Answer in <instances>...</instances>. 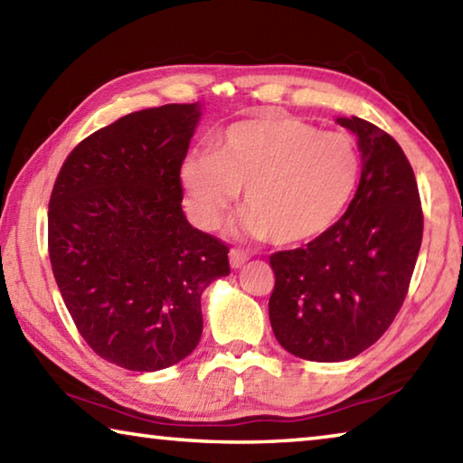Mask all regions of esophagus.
Wrapping results in <instances>:
<instances>
[{"mask_svg":"<svg viewBox=\"0 0 463 463\" xmlns=\"http://www.w3.org/2000/svg\"><path fill=\"white\" fill-rule=\"evenodd\" d=\"M229 260H231V268L239 269L249 261V253H245V250H241V249H231Z\"/></svg>","mask_w":463,"mask_h":463,"instance_id":"1","label":"esophagus"}]
</instances>
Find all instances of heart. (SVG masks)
I'll return each mask as SVG.
<instances>
[{"label":"heart","mask_w":463,"mask_h":463,"mask_svg":"<svg viewBox=\"0 0 463 463\" xmlns=\"http://www.w3.org/2000/svg\"><path fill=\"white\" fill-rule=\"evenodd\" d=\"M359 151L345 132L268 116L237 122L210 155H192L179 179L185 210L214 231L242 187V231L296 245L318 237L347 210L359 179Z\"/></svg>","instance_id":"obj_1"}]
</instances>
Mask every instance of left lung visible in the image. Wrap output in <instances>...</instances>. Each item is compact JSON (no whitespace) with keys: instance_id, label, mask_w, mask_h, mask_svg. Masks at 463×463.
Instances as JSON below:
<instances>
[{"instance_id":"1","label":"left lung","mask_w":463,"mask_h":463,"mask_svg":"<svg viewBox=\"0 0 463 463\" xmlns=\"http://www.w3.org/2000/svg\"><path fill=\"white\" fill-rule=\"evenodd\" d=\"M357 135L362 179L347 213L307 247L269 257V320L281 347L308 362H345L388 331L422 241L417 179L401 145L375 124L336 118Z\"/></svg>"}]
</instances>
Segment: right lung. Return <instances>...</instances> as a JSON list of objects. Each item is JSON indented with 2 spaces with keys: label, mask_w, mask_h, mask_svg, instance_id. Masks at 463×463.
Here are the masks:
<instances>
[{
  "label": "right lung",
  "mask_w": 463,
  "mask_h": 463,
  "mask_svg": "<svg viewBox=\"0 0 463 463\" xmlns=\"http://www.w3.org/2000/svg\"><path fill=\"white\" fill-rule=\"evenodd\" d=\"M200 104L122 116L83 138L49 202V257L85 343L130 372L182 362L202 336L200 298L229 276V247L187 222L179 169Z\"/></svg>",
  "instance_id": "add662e5"
}]
</instances>
